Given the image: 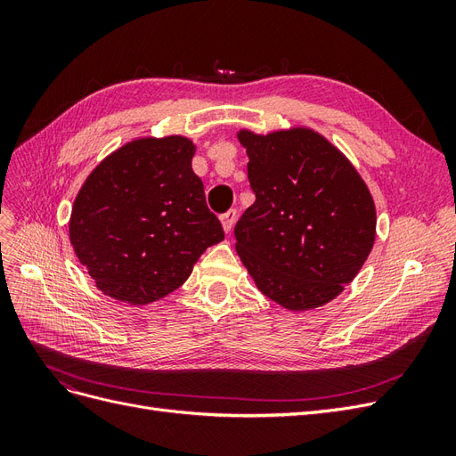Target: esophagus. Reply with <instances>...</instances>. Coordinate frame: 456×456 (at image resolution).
Here are the masks:
<instances>
[{
	"instance_id": "obj_1",
	"label": "esophagus",
	"mask_w": 456,
	"mask_h": 456,
	"mask_svg": "<svg viewBox=\"0 0 456 456\" xmlns=\"http://www.w3.org/2000/svg\"><path fill=\"white\" fill-rule=\"evenodd\" d=\"M236 218H238V211H236V209H230V211H226L223 216H220V223H223V228H224L226 233L232 232L233 223H236Z\"/></svg>"
}]
</instances>
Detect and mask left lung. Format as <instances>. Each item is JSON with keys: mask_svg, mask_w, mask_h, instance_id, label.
Here are the masks:
<instances>
[{"mask_svg": "<svg viewBox=\"0 0 456 456\" xmlns=\"http://www.w3.org/2000/svg\"><path fill=\"white\" fill-rule=\"evenodd\" d=\"M255 203L236 224V251L262 295L291 312L320 308L350 283L375 245L370 191L342 151L297 126L238 131Z\"/></svg>", "mask_w": 456, "mask_h": 456, "instance_id": "obj_1", "label": "left lung"}]
</instances>
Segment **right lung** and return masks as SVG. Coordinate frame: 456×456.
<instances>
[{
  "instance_id": "obj_1",
  "label": "right lung",
  "mask_w": 456,
  "mask_h": 456,
  "mask_svg": "<svg viewBox=\"0 0 456 456\" xmlns=\"http://www.w3.org/2000/svg\"><path fill=\"white\" fill-rule=\"evenodd\" d=\"M188 136H139L108 154L72 205L68 236L102 295L144 306L176 291L224 240Z\"/></svg>"
}]
</instances>
